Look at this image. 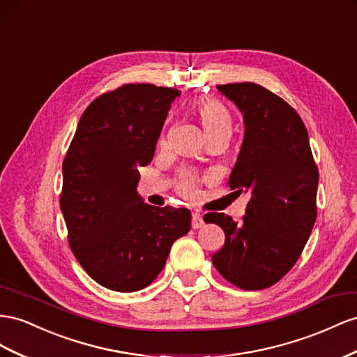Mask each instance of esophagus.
<instances>
[{"label": "esophagus", "instance_id": "esophagus-1", "mask_svg": "<svg viewBox=\"0 0 357 357\" xmlns=\"http://www.w3.org/2000/svg\"><path fill=\"white\" fill-rule=\"evenodd\" d=\"M202 225H204V219H202V215L199 213V211H194V213H192V228L198 229Z\"/></svg>", "mask_w": 357, "mask_h": 357}]
</instances>
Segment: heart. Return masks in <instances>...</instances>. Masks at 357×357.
<instances>
[{
	"mask_svg": "<svg viewBox=\"0 0 357 357\" xmlns=\"http://www.w3.org/2000/svg\"><path fill=\"white\" fill-rule=\"evenodd\" d=\"M194 109L198 115V119L204 128L207 138L213 137L219 133H231V126H233V120L228 109L222 103L211 99L198 100L194 105ZM198 180L194 174H185L178 183V190L185 197H194L197 194Z\"/></svg>",
	"mask_w": 357,
	"mask_h": 357,
	"instance_id": "1",
	"label": "heart"
}]
</instances>
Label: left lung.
<instances>
[{
    "label": "left lung",
    "mask_w": 357,
    "mask_h": 357,
    "mask_svg": "<svg viewBox=\"0 0 357 357\" xmlns=\"http://www.w3.org/2000/svg\"><path fill=\"white\" fill-rule=\"evenodd\" d=\"M243 114L245 137L228 185L250 199L242 222L207 213L225 243L211 263L242 290H263L301 257L317 219V168L305 124L290 105L254 82L218 85Z\"/></svg>",
    "instance_id": "1"
}]
</instances>
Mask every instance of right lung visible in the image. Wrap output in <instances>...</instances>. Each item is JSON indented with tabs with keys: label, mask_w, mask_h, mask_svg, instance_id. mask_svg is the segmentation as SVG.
<instances>
[{
	"label": "right lung",
	"mask_w": 357,
	"mask_h": 357,
	"mask_svg": "<svg viewBox=\"0 0 357 357\" xmlns=\"http://www.w3.org/2000/svg\"><path fill=\"white\" fill-rule=\"evenodd\" d=\"M180 91L124 84L94 99L63 162L60 207L69 245L84 271L114 291L150 285L172 243L190 229L188 208L146 204L139 167L155 156L171 103Z\"/></svg>",
	"instance_id": "right-lung-1"
}]
</instances>
